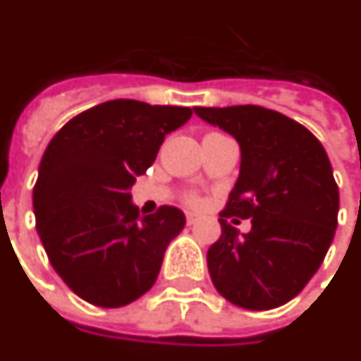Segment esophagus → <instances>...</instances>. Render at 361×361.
Here are the masks:
<instances>
[{"mask_svg":"<svg viewBox=\"0 0 361 361\" xmlns=\"http://www.w3.org/2000/svg\"><path fill=\"white\" fill-rule=\"evenodd\" d=\"M199 221V216H195V214H187V225H195Z\"/></svg>","mask_w":361,"mask_h":361,"instance_id":"obj_1","label":"esophagus"}]
</instances>
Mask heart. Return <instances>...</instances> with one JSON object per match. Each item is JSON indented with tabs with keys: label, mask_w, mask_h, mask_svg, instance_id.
<instances>
[{
	"label": "heart",
	"mask_w": 361,
	"mask_h": 361,
	"mask_svg": "<svg viewBox=\"0 0 361 361\" xmlns=\"http://www.w3.org/2000/svg\"><path fill=\"white\" fill-rule=\"evenodd\" d=\"M187 204L199 206L200 204V199H199V197H197V195H189V197H187Z\"/></svg>",
	"instance_id": "b5f03b06"
}]
</instances>
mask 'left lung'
<instances>
[{"label": "left lung", "instance_id": "obj_1", "mask_svg": "<svg viewBox=\"0 0 361 361\" xmlns=\"http://www.w3.org/2000/svg\"><path fill=\"white\" fill-rule=\"evenodd\" d=\"M240 145V174L206 255L216 290L236 307L276 309L320 269L337 229L339 187L318 137L261 106L195 107ZM252 219L246 235L226 224ZM235 221V219H233Z\"/></svg>", "mask_w": 361, "mask_h": 361}]
</instances>
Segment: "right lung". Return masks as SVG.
Listing matches in <instances>:
<instances>
[{
    "instance_id": "obj_1",
    "label": "right lung",
    "mask_w": 361,
    "mask_h": 361,
    "mask_svg": "<svg viewBox=\"0 0 361 361\" xmlns=\"http://www.w3.org/2000/svg\"><path fill=\"white\" fill-rule=\"evenodd\" d=\"M191 107L109 100L75 115L47 145L34 187L35 227L49 261L73 293L117 309L155 284L170 240L185 227L176 206L140 217L136 176Z\"/></svg>"
}]
</instances>
